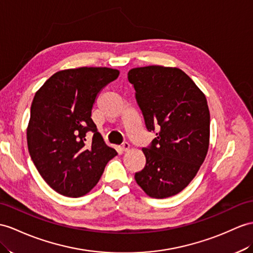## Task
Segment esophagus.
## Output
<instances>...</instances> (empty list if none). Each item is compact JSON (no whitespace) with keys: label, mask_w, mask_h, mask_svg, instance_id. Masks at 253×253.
<instances>
[{"label":"esophagus","mask_w":253,"mask_h":253,"mask_svg":"<svg viewBox=\"0 0 253 253\" xmlns=\"http://www.w3.org/2000/svg\"><path fill=\"white\" fill-rule=\"evenodd\" d=\"M121 150L122 151H128V150H130V144L123 143L122 146H121Z\"/></svg>","instance_id":"1"}]
</instances>
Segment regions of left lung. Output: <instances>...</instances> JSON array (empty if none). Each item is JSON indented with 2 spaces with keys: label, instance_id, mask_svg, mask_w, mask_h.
Instances as JSON below:
<instances>
[{
  "label": "left lung",
  "instance_id": "obj_1",
  "mask_svg": "<svg viewBox=\"0 0 253 253\" xmlns=\"http://www.w3.org/2000/svg\"><path fill=\"white\" fill-rule=\"evenodd\" d=\"M127 78L147 130H159L143 149L146 165L134 178L150 198H169L192 181L206 158L211 136L206 96L178 67H135Z\"/></svg>",
  "mask_w": 253,
  "mask_h": 253
}]
</instances>
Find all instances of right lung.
Returning a JSON list of instances; mask_svg holds the SVG:
<instances>
[{
    "label": "right lung",
    "mask_w": 253,
    "mask_h": 253,
    "mask_svg": "<svg viewBox=\"0 0 253 253\" xmlns=\"http://www.w3.org/2000/svg\"><path fill=\"white\" fill-rule=\"evenodd\" d=\"M120 72L77 67L54 73L36 91L27 127L31 159L48 186L69 198L85 195L117 156L91 119L96 95ZM94 133L91 143L86 133Z\"/></svg>",
    "instance_id": "1"
}]
</instances>
